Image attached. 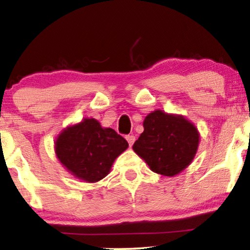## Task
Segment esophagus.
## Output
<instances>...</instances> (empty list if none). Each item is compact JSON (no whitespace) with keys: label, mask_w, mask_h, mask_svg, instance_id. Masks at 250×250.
Segmentation results:
<instances>
[{"label":"esophagus","mask_w":250,"mask_h":250,"mask_svg":"<svg viewBox=\"0 0 250 250\" xmlns=\"http://www.w3.org/2000/svg\"><path fill=\"white\" fill-rule=\"evenodd\" d=\"M125 139H126V141H128V143H129V146L132 147L133 143H135V141H136V137L133 136V135H129V136L125 137Z\"/></svg>","instance_id":"1"}]
</instances>
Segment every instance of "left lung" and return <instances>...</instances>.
<instances>
[{
	"instance_id": "8db88e82",
	"label": "left lung",
	"mask_w": 250,
	"mask_h": 250,
	"mask_svg": "<svg viewBox=\"0 0 250 250\" xmlns=\"http://www.w3.org/2000/svg\"><path fill=\"white\" fill-rule=\"evenodd\" d=\"M199 143V131L191 121L156 110L145 118L144 132L132 149L152 172L175 176L192 163Z\"/></svg>"
}]
</instances>
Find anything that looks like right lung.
<instances>
[{"label":"right lung","instance_id":"obj_1","mask_svg":"<svg viewBox=\"0 0 250 250\" xmlns=\"http://www.w3.org/2000/svg\"><path fill=\"white\" fill-rule=\"evenodd\" d=\"M128 147L124 137L113 129L102 128L93 118L67 126L55 141V152L62 165L87 183L105 177L115 158Z\"/></svg>","mask_w":250,"mask_h":250}]
</instances>
